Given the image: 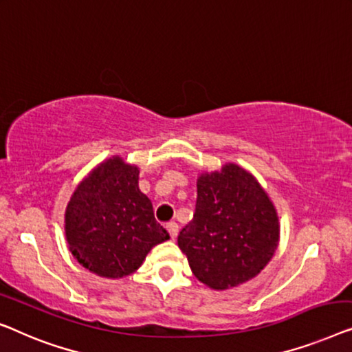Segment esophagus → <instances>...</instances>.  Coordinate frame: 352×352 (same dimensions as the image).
Instances as JSON below:
<instances>
[{
    "label": "esophagus",
    "instance_id": "34e87169",
    "mask_svg": "<svg viewBox=\"0 0 352 352\" xmlns=\"http://www.w3.org/2000/svg\"><path fill=\"white\" fill-rule=\"evenodd\" d=\"M167 231H169V234L172 239H175L177 234H178V225L175 223V221H170V223H167Z\"/></svg>",
    "mask_w": 352,
    "mask_h": 352
}]
</instances>
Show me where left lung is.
I'll use <instances>...</instances> for the list:
<instances>
[{"instance_id":"8db88e82","label":"left lung","mask_w":352,"mask_h":352,"mask_svg":"<svg viewBox=\"0 0 352 352\" xmlns=\"http://www.w3.org/2000/svg\"><path fill=\"white\" fill-rule=\"evenodd\" d=\"M277 242L276 209L254 175L226 164L197 178L195 215L178 247L202 284L215 290L244 284L268 265Z\"/></svg>"}]
</instances>
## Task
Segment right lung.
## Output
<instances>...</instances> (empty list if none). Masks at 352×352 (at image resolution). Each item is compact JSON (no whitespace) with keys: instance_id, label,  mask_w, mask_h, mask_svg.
Wrapping results in <instances>:
<instances>
[{"instance_id":"add662e5","label":"right lung","mask_w":352,"mask_h":352,"mask_svg":"<svg viewBox=\"0 0 352 352\" xmlns=\"http://www.w3.org/2000/svg\"><path fill=\"white\" fill-rule=\"evenodd\" d=\"M65 231L79 263L113 279L133 273L153 247L169 239L138 190V169L118 156L79 183L67 206Z\"/></svg>"}]
</instances>
